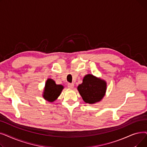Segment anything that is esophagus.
Returning a JSON list of instances; mask_svg holds the SVG:
<instances>
[{
    "mask_svg": "<svg viewBox=\"0 0 147 147\" xmlns=\"http://www.w3.org/2000/svg\"><path fill=\"white\" fill-rule=\"evenodd\" d=\"M68 88H69V89H73L74 84L73 83H68Z\"/></svg>",
    "mask_w": 147,
    "mask_h": 147,
    "instance_id": "1",
    "label": "esophagus"
}]
</instances>
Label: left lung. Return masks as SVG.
<instances>
[{"instance_id": "1", "label": "left lung", "mask_w": 147, "mask_h": 147, "mask_svg": "<svg viewBox=\"0 0 147 147\" xmlns=\"http://www.w3.org/2000/svg\"><path fill=\"white\" fill-rule=\"evenodd\" d=\"M78 90L84 102L94 104L101 101L104 97L107 82L93 74H88L84 77L83 82L78 86Z\"/></svg>"}]
</instances>
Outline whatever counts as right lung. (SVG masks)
I'll return each mask as SVG.
<instances>
[{
	"label": "right lung",
	"instance_id": "right-lung-1",
	"mask_svg": "<svg viewBox=\"0 0 147 147\" xmlns=\"http://www.w3.org/2000/svg\"><path fill=\"white\" fill-rule=\"evenodd\" d=\"M64 88L61 84H57L53 79H48L45 83L42 96L46 101L53 102L57 99Z\"/></svg>",
	"mask_w": 147,
	"mask_h": 147
}]
</instances>
